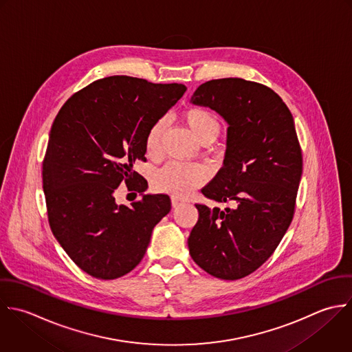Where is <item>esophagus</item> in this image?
Here are the masks:
<instances>
[{"label":"esophagus","instance_id":"esophagus-1","mask_svg":"<svg viewBox=\"0 0 352 352\" xmlns=\"http://www.w3.org/2000/svg\"><path fill=\"white\" fill-rule=\"evenodd\" d=\"M182 203H184V199L177 197V196H173V197H171V204H173V207H178V206L182 204Z\"/></svg>","mask_w":352,"mask_h":352}]
</instances>
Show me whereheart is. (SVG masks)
<instances>
[{
    "label": "heart",
    "mask_w": 352,
    "mask_h": 352,
    "mask_svg": "<svg viewBox=\"0 0 352 352\" xmlns=\"http://www.w3.org/2000/svg\"><path fill=\"white\" fill-rule=\"evenodd\" d=\"M182 120L200 144L212 142L221 130L217 116L203 107H190L182 112ZM166 123L163 119L156 120L145 137V152L152 160L163 157V133ZM207 179V170L199 164L170 163L155 174L153 185L157 190L174 196L185 197Z\"/></svg>",
    "instance_id": "1"
}]
</instances>
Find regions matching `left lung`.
I'll return each mask as SVG.
<instances>
[{
  "label": "left lung",
  "mask_w": 352,
  "mask_h": 352,
  "mask_svg": "<svg viewBox=\"0 0 352 352\" xmlns=\"http://www.w3.org/2000/svg\"><path fill=\"white\" fill-rule=\"evenodd\" d=\"M190 102L229 127L223 167L201 189L226 207L196 204L189 254L208 274L240 280L273 255L295 214L303 157L294 116L274 90L241 78L208 80Z\"/></svg>",
  "instance_id": "1"
}]
</instances>
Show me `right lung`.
<instances>
[{"label":"right lung","instance_id":"right-lung-1","mask_svg":"<svg viewBox=\"0 0 352 352\" xmlns=\"http://www.w3.org/2000/svg\"><path fill=\"white\" fill-rule=\"evenodd\" d=\"M186 91L182 83H152L115 75L94 80L58 111L42 163V184L53 236L85 273L115 280L144 258L153 228L171 210L167 195H144L134 171L145 162V137ZM124 182L142 195L118 206Z\"/></svg>","mask_w":352,"mask_h":352}]
</instances>
